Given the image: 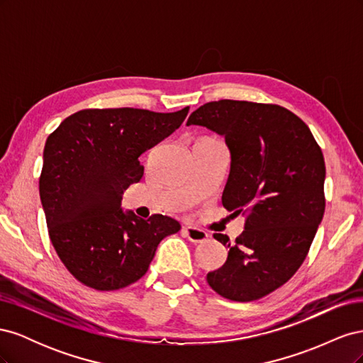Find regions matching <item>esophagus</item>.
Instances as JSON below:
<instances>
[{
  "label": "esophagus",
  "instance_id": "1",
  "mask_svg": "<svg viewBox=\"0 0 363 363\" xmlns=\"http://www.w3.org/2000/svg\"><path fill=\"white\" fill-rule=\"evenodd\" d=\"M182 233H183L186 238H188V239L191 240V242H194V244H203V242H206L207 238H208V235L204 232V230H200V228L192 227V225L183 227Z\"/></svg>",
  "mask_w": 363,
  "mask_h": 363
}]
</instances>
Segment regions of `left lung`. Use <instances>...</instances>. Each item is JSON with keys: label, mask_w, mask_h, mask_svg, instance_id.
Listing matches in <instances>:
<instances>
[{"label": "left lung", "mask_w": 363, "mask_h": 363, "mask_svg": "<svg viewBox=\"0 0 363 363\" xmlns=\"http://www.w3.org/2000/svg\"><path fill=\"white\" fill-rule=\"evenodd\" d=\"M186 125L224 136L230 174L223 206L247 215L224 265L207 274L215 292L252 301L286 283L301 267L325 208V163L303 121L277 104L219 100L191 113Z\"/></svg>", "instance_id": "8db88e82"}]
</instances>
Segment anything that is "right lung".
I'll return each mask as SVG.
<instances>
[{
  "label": "right lung",
  "instance_id": "obj_1",
  "mask_svg": "<svg viewBox=\"0 0 363 363\" xmlns=\"http://www.w3.org/2000/svg\"><path fill=\"white\" fill-rule=\"evenodd\" d=\"M189 112L84 108L68 116L43 148L39 194L48 235L63 265L86 286L116 291L148 271L163 238L180 224L121 208L144 175L140 155L177 130Z\"/></svg>",
  "mask_w": 363,
  "mask_h": 363
}]
</instances>
